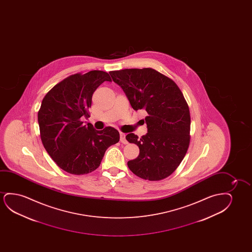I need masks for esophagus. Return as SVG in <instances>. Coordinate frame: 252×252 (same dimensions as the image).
I'll list each match as a JSON object with an SVG mask.
<instances>
[{
    "label": "esophagus",
    "mask_w": 252,
    "mask_h": 252,
    "mask_svg": "<svg viewBox=\"0 0 252 252\" xmlns=\"http://www.w3.org/2000/svg\"><path fill=\"white\" fill-rule=\"evenodd\" d=\"M120 136H121V143H122V144H125V145H126L128 142L127 140L126 139V134H125V133H123V132H121V133H120Z\"/></svg>",
    "instance_id": "obj_1"
}]
</instances>
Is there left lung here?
I'll return each mask as SVG.
<instances>
[{
	"label": "left lung",
	"mask_w": 252,
	"mask_h": 252,
	"mask_svg": "<svg viewBox=\"0 0 252 252\" xmlns=\"http://www.w3.org/2000/svg\"><path fill=\"white\" fill-rule=\"evenodd\" d=\"M135 111L144 110L147 133L126 140L139 148L138 158L127 162L140 178L159 181L170 176L183 161L189 145L190 114L182 91L172 80L152 68L110 71Z\"/></svg>",
	"instance_id": "left-lung-1"
}]
</instances>
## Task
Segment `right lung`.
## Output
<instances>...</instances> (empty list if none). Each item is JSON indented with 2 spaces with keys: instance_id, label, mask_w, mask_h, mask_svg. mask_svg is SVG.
Wrapping results in <instances>:
<instances>
[{
  "instance_id": "1",
  "label": "right lung",
  "mask_w": 252,
  "mask_h": 252,
  "mask_svg": "<svg viewBox=\"0 0 252 252\" xmlns=\"http://www.w3.org/2000/svg\"><path fill=\"white\" fill-rule=\"evenodd\" d=\"M111 77L101 70L75 74L57 84L46 94L38 113L42 143L59 168L74 175L92 172L100 166L105 152L120 140L112 126L97 131L83 125L90 117L92 95Z\"/></svg>"
}]
</instances>
